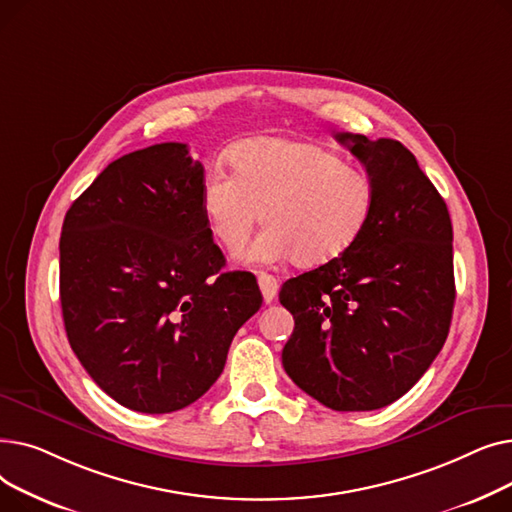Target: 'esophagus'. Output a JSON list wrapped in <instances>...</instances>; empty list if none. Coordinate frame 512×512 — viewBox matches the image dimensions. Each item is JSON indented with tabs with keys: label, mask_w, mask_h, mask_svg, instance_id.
<instances>
[{
	"label": "esophagus",
	"mask_w": 512,
	"mask_h": 512,
	"mask_svg": "<svg viewBox=\"0 0 512 512\" xmlns=\"http://www.w3.org/2000/svg\"><path fill=\"white\" fill-rule=\"evenodd\" d=\"M257 280H259V288H261V294H263V301H265V303H272V301L276 299V294H278V278L272 276V274L261 272V274L257 276Z\"/></svg>",
	"instance_id": "34e87169"
}]
</instances>
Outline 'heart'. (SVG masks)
<instances>
[{
  "label": "heart",
  "instance_id": "1",
  "mask_svg": "<svg viewBox=\"0 0 512 512\" xmlns=\"http://www.w3.org/2000/svg\"><path fill=\"white\" fill-rule=\"evenodd\" d=\"M230 174L213 172L201 191L211 234L234 253L259 218L267 224L242 253L249 263L321 265L340 257L365 230L375 188L367 172L328 149L257 137L232 149Z\"/></svg>",
  "mask_w": 512,
  "mask_h": 512
}]
</instances>
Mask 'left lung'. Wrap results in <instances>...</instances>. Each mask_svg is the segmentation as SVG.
I'll use <instances>...</instances> for the list:
<instances>
[{
	"label": "left lung",
	"instance_id": "obj_1",
	"mask_svg": "<svg viewBox=\"0 0 512 512\" xmlns=\"http://www.w3.org/2000/svg\"><path fill=\"white\" fill-rule=\"evenodd\" d=\"M336 139L373 180V209L340 257L282 284L280 303L294 317L282 365L328 409L373 411L407 394L446 342L452 224L405 145L351 132Z\"/></svg>",
	"mask_w": 512,
	"mask_h": 512
}]
</instances>
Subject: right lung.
<instances>
[{
    "mask_svg": "<svg viewBox=\"0 0 512 512\" xmlns=\"http://www.w3.org/2000/svg\"><path fill=\"white\" fill-rule=\"evenodd\" d=\"M203 184L184 143H159L112 161L64 218L68 342L93 382L132 411L193 405L263 303L253 274L222 272Z\"/></svg>",
    "mask_w": 512,
    "mask_h": 512,
    "instance_id": "obj_1",
    "label": "right lung"
}]
</instances>
